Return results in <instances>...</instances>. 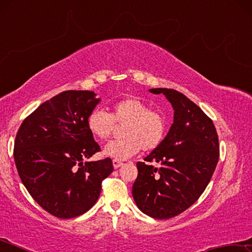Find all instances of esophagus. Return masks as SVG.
<instances>
[{
  "instance_id": "obj_1",
  "label": "esophagus",
  "mask_w": 252,
  "mask_h": 252,
  "mask_svg": "<svg viewBox=\"0 0 252 252\" xmlns=\"http://www.w3.org/2000/svg\"><path fill=\"white\" fill-rule=\"evenodd\" d=\"M112 163H113V167H114V169H118V168H120L121 165L123 164L121 161H119V160H116L114 159L113 161H112Z\"/></svg>"
}]
</instances>
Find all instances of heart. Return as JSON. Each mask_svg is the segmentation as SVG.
Listing matches in <instances>:
<instances>
[{"instance_id":"obj_1","label":"heart","mask_w":252,"mask_h":252,"mask_svg":"<svg viewBox=\"0 0 252 252\" xmlns=\"http://www.w3.org/2000/svg\"><path fill=\"white\" fill-rule=\"evenodd\" d=\"M117 125H125L120 140L106 144L103 153L116 160H126L144 151H153L163 141L167 120L139 99H126L114 103L110 113L95 109L89 114L87 127L94 138L109 139Z\"/></svg>"}]
</instances>
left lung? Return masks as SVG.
<instances>
[{
	"label": "left lung",
	"mask_w": 252,
	"mask_h": 252,
	"mask_svg": "<svg viewBox=\"0 0 252 252\" xmlns=\"http://www.w3.org/2000/svg\"><path fill=\"white\" fill-rule=\"evenodd\" d=\"M162 93L174 110L173 123L163 141L144 161L138 162L132 187L136 206L156 219H170L197 201L210 182L219 160L215 125L199 106L173 89H150Z\"/></svg>",
	"instance_id": "obj_1"
}]
</instances>
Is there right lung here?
<instances>
[{
	"label": "right lung",
	"instance_id": "1",
	"mask_svg": "<svg viewBox=\"0 0 252 252\" xmlns=\"http://www.w3.org/2000/svg\"><path fill=\"white\" fill-rule=\"evenodd\" d=\"M92 91H64L45 101L22 122L14 142L19 176L32 198L51 215H83L100 197L112 160L85 161L99 147L87 119L100 99Z\"/></svg>",
	"mask_w": 252,
	"mask_h": 252
}]
</instances>
